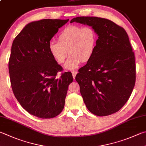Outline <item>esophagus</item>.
<instances>
[{
  "label": "esophagus",
  "mask_w": 146,
  "mask_h": 146,
  "mask_svg": "<svg viewBox=\"0 0 146 146\" xmlns=\"http://www.w3.org/2000/svg\"><path fill=\"white\" fill-rule=\"evenodd\" d=\"M72 75H73V78H75V76H76V74H77V71H72Z\"/></svg>",
  "instance_id": "obj_1"
}]
</instances>
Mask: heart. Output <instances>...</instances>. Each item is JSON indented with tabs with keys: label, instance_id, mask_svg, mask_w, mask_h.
Segmentation results:
<instances>
[{
	"label": "heart",
	"instance_id": "1",
	"mask_svg": "<svg viewBox=\"0 0 146 146\" xmlns=\"http://www.w3.org/2000/svg\"><path fill=\"white\" fill-rule=\"evenodd\" d=\"M58 42L51 41L48 50L54 60L63 64L68 54L71 55L64 65L67 70H75L81 62H86L94 54L97 43V34L91 27L71 25L58 35Z\"/></svg>",
	"mask_w": 146,
	"mask_h": 146
}]
</instances>
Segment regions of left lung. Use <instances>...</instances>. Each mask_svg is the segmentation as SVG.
I'll return each instance as SVG.
<instances>
[{
  "mask_svg": "<svg viewBox=\"0 0 146 146\" xmlns=\"http://www.w3.org/2000/svg\"><path fill=\"white\" fill-rule=\"evenodd\" d=\"M91 26L98 36L94 54L75 79L84 102L98 116L117 112L125 105L136 80L134 52L124 29L105 18L80 17L70 23Z\"/></svg>",
  "mask_w": 146,
  "mask_h": 146,
  "instance_id": "8db88e82",
  "label": "left lung"
}]
</instances>
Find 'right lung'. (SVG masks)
Here are the masks:
<instances>
[{
    "label": "right lung",
    "instance_id": "1",
    "mask_svg": "<svg viewBox=\"0 0 146 146\" xmlns=\"http://www.w3.org/2000/svg\"><path fill=\"white\" fill-rule=\"evenodd\" d=\"M67 20L43 19L29 23L13 42L9 73L13 93L31 115L42 119L62 112L72 74L57 73L62 68L50 54L48 43Z\"/></svg>",
    "mask_w": 146,
    "mask_h": 146
}]
</instances>
